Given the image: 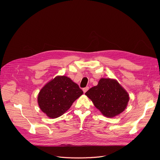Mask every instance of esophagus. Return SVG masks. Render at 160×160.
<instances>
[{
  "label": "esophagus",
  "instance_id": "esophagus-1",
  "mask_svg": "<svg viewBox=\"0 0 160 160\" xmlns=\"http://www.w3.org/2000/svg\"><path fill=\"white\" fill-rule=\"evenodd\" d=\"M88 89H89V87H86L83 88V92H84V93H85V92H87V91Z\"/></svg>",
  "mask_w": 160,
  "mask_h": 160
}]
</instances>
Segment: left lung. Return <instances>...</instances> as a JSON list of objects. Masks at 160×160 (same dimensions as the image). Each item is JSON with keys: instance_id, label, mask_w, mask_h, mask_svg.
Listing matches in <instances>:
<instances>
[{"instance_id": "obj_1", "label": "left lung", "mask_w": 160, "mask_h": 160, "mask_svg": "<svg viewBox=\"0 0 160 160\" xmlns=\"http://www.w3.org/2000/svg\"><path fill=\"white\" fill-rule=\"evenodd\" d=\"M106 117L112 118L122 112L129 101L127 91L114 79L101 78L98 85L85 94Z\"/></svg>"}]
</instances>
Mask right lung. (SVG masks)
<instances>
[{
  "mask_svg": "<svg viewBox=\"0 0 160 160\" xmlns=\"http://www.w3.org/2000/svg\"><path fill=\"white\" fill-rule=\"evenodd\" d=\"M83 94L82 90L70 78L58 76L40 90L38 103L40 109L51 118L61 115Z\"/></svg>",
  "mask_w": 160,
  "mask_h": 160,
  "instance_id": "1",
  "label": "right lung"
}]
</instances>
